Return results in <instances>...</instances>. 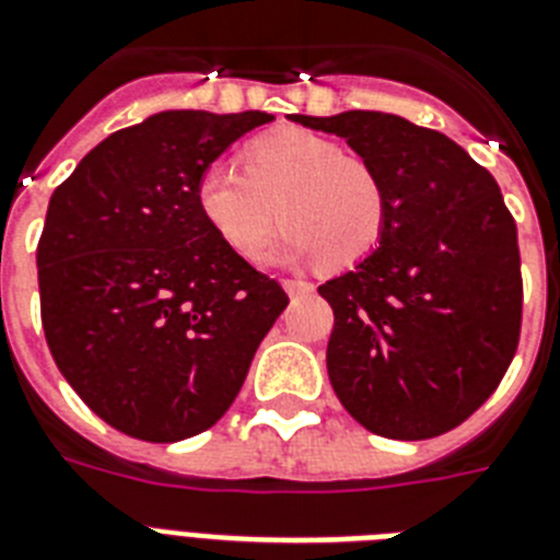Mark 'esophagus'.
Segmentation results:
<instances>
[{
  "label": "esophagus",
  "mask_w": 560,
  "mask_h": 560,
  "mask_svg": "<svg viewBox=\"0 0 560 560\" xmlns=\"http://www.w3.org/2000/svg\"><path fill=\"white\" fill-rule=\"evenodd\" d=\"M284 290H288L290 295H307V293H313V284H310V281H304V279H284Z\"/></svg>",
  "instance_id": "obj_1"
}]
</instances>
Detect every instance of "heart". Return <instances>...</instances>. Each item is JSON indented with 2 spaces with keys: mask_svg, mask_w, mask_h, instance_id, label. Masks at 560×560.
Wrapping results in <instances>:
<instances>
[{
  "mask_svg": "<svg viewBox=\"0 0 560 560\" xmlns=\"http://www.w3.org/2000/svg\"><path fill=\"white\" fill-rule=\"evenodd\" d=\"M242 171L210 164L196 205L213 233L242 258H256L276 219L272 256L350 267L378 247L387 228V187L373 164L310 130L261 136L242 150Z\"/></svg>",
  "mask_w": 560,
  "mask_h": 560,
  "instance_id": "b5f03b06",
  "label": "heart"
}]
</instances>
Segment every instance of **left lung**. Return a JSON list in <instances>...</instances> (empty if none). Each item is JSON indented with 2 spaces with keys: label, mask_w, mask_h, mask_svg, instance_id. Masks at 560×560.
Wrapping results in <instances>:
<instances>
[{
  "label": "left lung",
  "mask_w": 560,
  "mask_h": 560,
  "mask_svg": "<svg viewBox=\"0 0 560 560\" xmlns=\"http://www.w3.org/2000/svg\"><path fill=\"white\" fill-rule=\"evenodd\" d=\"M290 119L347 139L387 187L378 250L318 288L336 316L327 373L338 401L387 439L455 430L518 350V228L498 182L453 139L401 116Z\"/></svg>",
  "instance_id": "1"
}]
</instances>
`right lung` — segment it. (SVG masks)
I'll use <instances>...</instances> for the list:
<instances>
[{
	"mask_svg": "<svg viewBox=\"0 0 560 560\" xmlns=\"http://www.w3.org/2000/svg\"><path fill=\"white\" fill-rule=\"evenodd\" d=\"M258 110H164L116 130L50 196L36 247L42 327L102 421L156 444L210 430L288 307L279 281L230 250L196 185Z\"/></svg>",
	"mask_w": 560,
	"mask_h": 560,
	"instance_id": "right-lung-1",
	"label": "right lung"
}]
</instances>
